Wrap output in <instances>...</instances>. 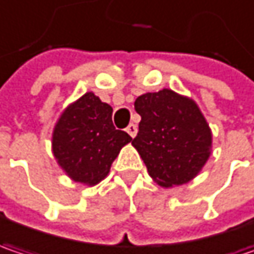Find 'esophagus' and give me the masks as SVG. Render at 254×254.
Segmentation results:
<instances>
[{"instance_id": "34e87169", "label": "esophagus", "mask_w": 254, "mask_h": 254, "mask_svg": "<svg viewBox=\"0 0 254 254\" xmlns=\"http://www.w3.org/2000/svg\"><path fill=\"white\" fill-rule=\"evenodd\" d=\"M127 132L132 136V138H135V136H136V132H138V127H136L135 124H129L127 127Z\"/></svg>"}]
</instances>
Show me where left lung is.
Returning <instances> with one entry per match:
<instances>
[{"label":"left lung","mask_w":254,"mask_h":254,"mask_svg":"<svg viewBox=\"0 0 254 254\" xmlns=\"http://www.w3.org/2000/svg\"><path fill=\"white\" fill-rule=\"evenodd\" d=\"M135 111L141 122L132 145L151 178L164 188L194 180L213 148V133L198 105L191 97L162 89L136 97Z\"/></svg>","instance_id":"1"}]
</instances>
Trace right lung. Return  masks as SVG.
<instances>
[{
    "mask_svg": "<svg viewBox=\"0 0 254 254\" xmlns=\"http://www.w3.org/2000/svg\"><path fill=\"white\" fill-rule=\"evenodd\" d=\"M112 112V106L87 92L59 116L52 135L53 155L74 183L99 184L121 149L132 141L127 132L115 129Z\"/></svg>",
    "mask_w": 254,
    "mask_h": 254,
    "instance_id": "add662e5",
    "label": "right lung"
}]
</instances>
